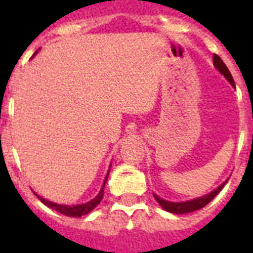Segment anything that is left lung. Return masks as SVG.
Listing matches in <instances>:
<instances>
[{
    "mask_svg": "<svg viewBox=\"0 0 253 253\" xmlns=\"http://www.w3.org/2000/svg\"><path fill=\"white\" fill-rule=\"evenodd\" d=\"M212 62H214V66L217 69L218 72L223 74V77L228 80L229 83L232 84V86H234V81L233 77H232V74L229 72V69L226 67V65L223 63V61L221 58L218 57L217 54H214L212 55ZM226 184V181L222 183L221 186L215 188L214 191H211L210 194H207L205 196H201V198H195V199H192V201H187V202H169V201H165V199H161L157 195H154V199L159 202L160 206L163 207L164 210L169 212H173V214H186V212H192L196 211V210H199V209H203V207L209 205L210 202L217 196V194L219 191L222 190L223 186Z\"/></svg>",
    "mask_w": 253,
    "mask_h": 253,
    "instance_id": "obj_1",
    "label": "left lung"
}]
</instances>
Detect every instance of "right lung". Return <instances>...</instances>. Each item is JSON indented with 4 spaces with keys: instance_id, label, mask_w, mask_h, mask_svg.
I'll return each instance as SVG.
<instances>
[{
    "instance_id": "add662e5",
    "label": "right lung",
    "mask_w": 253,
    "mask_h": 253,
    "mask_svg": "<svg viewBox=\"0 0 253 253\" xmlns=\"http://www.w3.org/2000/svg\"><path fill=\"white\" fill-rule=\"evenodd\" d=\"M108 175H110V170H108V173L105 176V180L104 184L101 187V190L97 195L94 196L92 201L86 202V203H84V205H76V206H66V205H58V203H54V202H50L44 199V198H42V196L36 195L39 199H41L42 203H44L47 207H50L52 210H55V211L61 212L63 215H67V217H81V215H85V214H88L93 210L94 207L99 205L101 199H103V196H104V186H105V181L108 179Z\"/></svg>"
}]
</instances>
